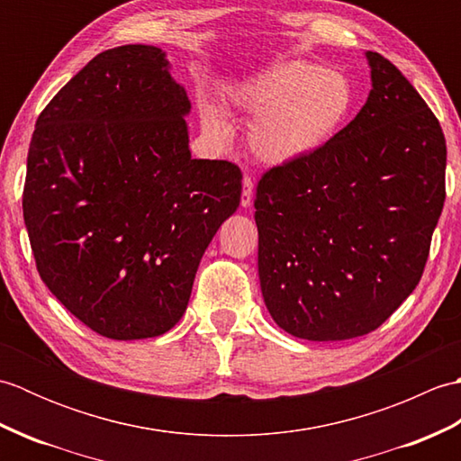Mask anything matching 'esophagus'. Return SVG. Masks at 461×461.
I'll list each match as a JSON object with an SVG mask.
<instances>
[{
    "label": "esophagus",
    "mask_w": 461,
    "mask_h": 461,
    "mask_svg": "<svg viewBox=\"0 0 461 461\" xmlns=\"http://www.w3.org/2000/svg\"><path fill=\"white\" fill-rule=\"evenodd\" d=\"M253 202V180L251 176H246L243 178V190H241V205L243 208H249Z\"/></svg>",
    "instance_id": "1"
}]
</instances>
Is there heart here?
Masks as SVG:
<instances>
[{"mask_svg":"<svg viewBox=\"0 0 461 461\" xmlns=\"http://www.w3.org/2000/svg\"><path fill=\"white\" fill-rule=\"evenodd\" d=\"M231 103L253 121L249 149L271 166L295 164L317 154L347 124L355 103L352 85L335 68L309 61H279L231 91ZM205 134L230 140L231 129L215 104L202 109Z\"/></svg>","mask_w":461,"mask_h":461,"instance_id":"b5f03b06","label":"heart"}]
</instances>
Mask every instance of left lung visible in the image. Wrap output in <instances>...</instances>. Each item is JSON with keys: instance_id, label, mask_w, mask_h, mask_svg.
<instances>
[{"instance_id": "1", "label": "left lung", "mask_w": 461, "mask_h": 461, "mask_svg": "<svg viewBox=\"0 0 461 461\" xmlns=\"http://www.w3.org/2000/svg\"><path fill=\"white\" fill-rule=\"evenodd\" d=\"M366 59L372 91L355 119L258 184L263 301L297 339L378 329L420 283L444 208L442 126L388 59Z\"/></svg>"}]
</instances>
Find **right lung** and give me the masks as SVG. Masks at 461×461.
Wrapping results in <instances>:
<instances>
[{
	"instance_id": "add662e5",
	"label": "right lung",
	"mask_w": 461,
	"mask_h": 461,
	"mask_svg": "<svg viewBox=\"0 0 461 461\" xmlns=\"http://www.w3.org/2000/svg\"><path fill=\"white\" fill-rule=\"evenodd\" d=\"M188 113L162 49L122 45L91 59L37 119L23 188L35 266L106 339L170 330L240 205L236 164L192 158Z\"/></svg>"
}]
</instances>
